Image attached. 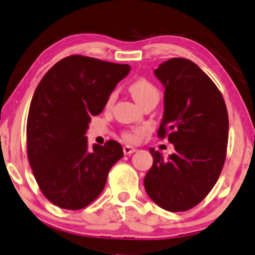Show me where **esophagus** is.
Returning <instances> with one entry per match:
<instances>
[{
    "instance_id": "esophagus-1",
    "label": "esophagus",
    "mask_w": 255,
    "mask_h": 255,
    "mask_svg": "<svg viewBox=\"0 0 255 255\" xmlns=\"http://www.w3.org/2000/svg\"><path fill=\"white\" fill-rule=\"evenodd\" d=\"M136 149L134 148V146H130V145H125L124 146V152L125 155H130V153L135 152Z\"/></svg>"
}]
</instances>
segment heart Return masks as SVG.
Here are the masks:
<instances>
[{
    "label": "heart",
    "mask_w": 255,
    "mask_h": 255,
    "mask_svg": "<svg viewBox=\"0 0 255 255\" xmlns=\"http://www.w3.org/2000/svg\"><path fill=\"white\" fill-rule=\"evenodd\" d=\"M129 91H130L132 98H134V100L137 104L142 103L143 100L148 98H152V97L159 98V92L157 90V88L151 82L145 80V78H138V80L132 82L130 87H129ZM113 98L114 93L111 95L110 102H112ZM123 137L127 142H136L138 138V135L135 131H125L123 134Z\"/></svg>",
    "instance_id": "obj_1"
}]
</instances>
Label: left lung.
I'll return each mask as SVG.
<instances>
[{"label":"left lung","mask_w":255,"mask_h":255,"mask_svg":"<svg viewBox=\"0 0 255 255\" xmlns=\"http://www.w3.org/2000/svg\"><path fill=\"white\" fill-rule=\"evenodd\" d=\"M163 84L164 113L158 136L174 145L164 158L150 148L153 163L144 188L157 206L186 211L211 191L225 162L229 117L223 96L191 60L173 57L153 71Z\"/></svg>","instance_id":"obj_1"}]
</instances>
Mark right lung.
I'll list each match as a JSON object with an SVG mask.
<instances>
[{
	"mask_svg": "<svg viewBox=\"0 0 255 255\" xmlns=\"http://www.w3.org/2000/svg\"><path fill=\"white\" fill-rule=\"evenodd\" d=\"M129 64L71 55L55 63L35 89L26 125L27 157L42 194L55 206L78 210L105 187L124 157L120 143L88 146L91 116L105 107Z\"/></svg>",
	"mask_w": 255,
	"mask_h": 255,
	"instance_id": "obj_1",
	"label": "right lung"
}]
</instances>
